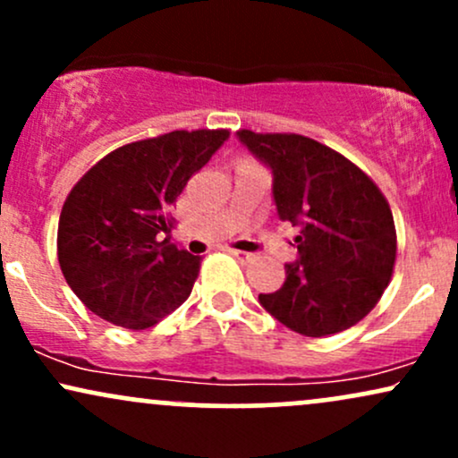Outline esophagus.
Instances as JSON below:
<instances>
[{
    "label": "esophagus",
    "mask_w": 458,
    "mask_h": 458,
    "mask_svg": "<svg viewBox=\"0 0 458 458\" xmlns=\"http://www.w3.org/2000/svg\"><path fill=\"white\" fill-rule=\"evenodd\" d=\"M230 254L234 256L236 260L241 262V265H250L251 260H254V254H250V251H239V250H233Z\"/></svg>",
    "instance_id": "34e87169"
}]
</instances>
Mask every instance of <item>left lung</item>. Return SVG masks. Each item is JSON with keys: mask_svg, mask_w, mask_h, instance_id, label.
I'll list each match as a JSON object with an SVG mask.
<instances>
[{"mask_svg": "<svg viewBox=\"0 0 458 458\" xmlns=\"http://www.w3.org/2000/svg\"><path fill=\"white\" fill-rule=\"evenodd\" d=\"M236 138L271 172L282 222L299 228L297 260L260 306L308 338L353 327L379 301L396 259V233L383 193L343 155L303 135Z\"/></svg>", "mask_w": 458, "mask_h": 458, "instance_id": "1", "label": "left lung"}]
</instances>
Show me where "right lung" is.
Instances as JSON below:
<instances>
[{
    "label": "right lung",
    "instance_id": "obj_1",
    "mask_svg": "<svg viewBox=\"0 0 458 458\" xmlns=\"http://www.w3.org/2000/svg\"><path fill=\"white\" fill-rule=\"evenodd\" d=\"M230 131H172L109 152L68 193L57 260L90 312L152 327L191 293L199 256L170 243L167 211Z\"/></svg>",
    "mask_w": 458,
    "mask_h": 458
}]
</instances>
